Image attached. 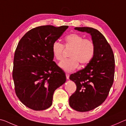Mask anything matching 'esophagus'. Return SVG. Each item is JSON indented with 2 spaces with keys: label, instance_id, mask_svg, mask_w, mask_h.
I'll return each mask as SVG.
<instances>
[{
  "label": "esophagus",
  "instance_id": "34e87169",
  "mask_svg": "<svg viewBox=\"0 0 126 126\" xmlns=\"http://www.w3.org/2000/svg\"><path fill=\"white\" fill-rule=\"evenodd\" d=\"M65 75H66V78H67V79L69 78V74L68 73H65Z\"/></svg>",
  "mask_w": 126,
  "mask_h": 126
}]
</instances>
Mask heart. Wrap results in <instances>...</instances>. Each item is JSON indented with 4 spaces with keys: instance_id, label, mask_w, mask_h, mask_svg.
I'll return each mask as SVG.
<instances>
[{
    "instance_id": "b5f03b06",
    "label": "heart",
    "mask_w": 126,
    "mask_h": 126,
    "mask_svg": "<svg viewBox=\"0 0 126 126\" xmlns=\"http://www.w3.org/2000/svg\"><path fill=\"white\" fill-rule=\"evenodd\" d=\"M64 47L66 49L72 48L69 53L71 58L62 61L59 67L67 72H71L77 68L79 64L85 65L93 59L95 53V45L93 41L84 38L78 34L73 33L65 38L64 46L58 41L53 43V55L57 61L64 58Z\"/></svg>"
}]
</instances>
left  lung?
Segmentation results:
<instances>
[{
  "instance_id": "1",
  "label": "left lung",
  "mask_w": 126,
  "mask_h": 126,
  "mask_svg": "<svg viewBox=\"0 0 126 126\" xmlns=\"http://www.w3.org/2000/svg\"><path fill=\"white\" fill-rule=\"evenodd\" d=\"M74 29L90 34L95 45L92 61L69 77L77 86L69 98V105L77 111L87 112L101 105L107 97L114 80V57L111 47L98 30L89 27Z\"/></svg>"
}]
</instances>
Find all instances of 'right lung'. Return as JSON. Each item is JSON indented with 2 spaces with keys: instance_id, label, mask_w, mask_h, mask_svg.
<instances>
[{
  "instance_id": "1",
  "label": "right lung",
  "mask_w": 126,
  "mask_h": 126,
  "mask_svg": "<svg viewBox=\"0 0 126 126\" xmlns=\"http://www.w3.org/2000/svg\"><path fill=\"white\" fill-rule=\"evenodd\" d=\"M67 25H43L32 29L21 38L15 51L13 78L20 101L35 110L52 104L55 89L66 80L64 72L54 61L53 43Z\"/></svg>"
}]
</instances>
